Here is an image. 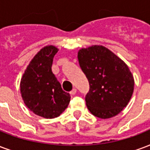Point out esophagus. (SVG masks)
Segmentation results:
<instances>
[{
    "mask_svg": "<svg viewBox=\"0 0 150 150\" xmlns=\"http://www.w3.org/2000/svg\"><path fill=\"white\" fill-rule=\"evenodd\" d=\"M76 91H77V90L75 89V88H73L71 91L70 92V94H71V95H75V94H76Z\"/></svg>",
    "mask_w": 150,
    "mask_h": 150,
    "instance_id": "esophagus-1",
    "label": "esophagus"
}]
</instances>
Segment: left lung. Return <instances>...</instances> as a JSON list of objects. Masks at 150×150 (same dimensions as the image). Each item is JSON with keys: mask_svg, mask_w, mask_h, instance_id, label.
Instances as JSON below:
<instances>
[{"mask_svg": "<svg viewBox=\"0 0 150 150\" xmlns=\"http://www.w3.org/2000/svg\"><path fill=\"white\" fill-rule=\"evenodd\" d=\"M78 59L89 81L85 98L87 109L103 119L118 115L134 92V76L126 63L102 45L80 49Z\"/></svg>", "mask_w": 150, "mask_h": 150, "instance_id": "1", "label": "left lung"}]
</instances>
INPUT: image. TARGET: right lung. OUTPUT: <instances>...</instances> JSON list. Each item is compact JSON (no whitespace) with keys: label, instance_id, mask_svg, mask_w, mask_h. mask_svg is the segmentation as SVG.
<instances>
[{"label":"right lung","instance_id":"1","mask_svg":"<svg viewBox=\"0 0 150 150\" xmlns=\"http://www.w3.org/2000/svg\"><path fill=\"white\" fill-rule=\"evenodd\" d=\"M59 49L47 45L30 61L21 79V94L24 104L35 115L44 118L59 117L70 103L52 71L53 58Z\"/></svg>","mask_w":150,"mask_h":150}]
</instances>
